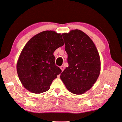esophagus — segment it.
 I'll list each match as a JSON object with an SVG mask.
<instances>
[{
	"label": "esophagus",
	"instance_id": "1",
	"mask_svg": "<svg viewBox=\"0 0 122 122\" xmlns=\"http://www.w3.org/2000/svg\"><path fill=\"white\" fill-rule=\"evenodd\" d=\"M60 68H61V71L62 72L64 70V66H61L60 67Z\"/></svg>",
	"mask_w": 122,
	"mask_h": 122
}]
</instances>
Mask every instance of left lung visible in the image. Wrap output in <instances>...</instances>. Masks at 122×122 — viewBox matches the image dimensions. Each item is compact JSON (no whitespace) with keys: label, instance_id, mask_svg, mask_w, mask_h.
<instances>
[{"label":"left lung","instance_id":"8db88e82","mask_svg":"<svg viewBox=\"0 0 122 122\" xmlns=\"http://www.w3.org/2000/svg\"><path fill=\"white\" fill-rule=\"evenodd\" d=\"M69 67L60 76L72 93L81 95L93 86L100 73L101 62L93 41L81 30L75 29L62 34Z\"/></svg>","mask_w":122,"mask_h":122}]
</instances>
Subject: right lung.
Listing matches in <instances>:
<instances>
[{
    "label": "right lung",
    "mask_w": 122,
    "mask_h": 122,
    "mask_svg": "<svg viewBox=\"0 0 122 122\" xmlns=\"http://www.w3.org/2000/svg\"><path fill=\"white\" fill-rule=\"evenodd\" d=\"M61 34L44 31L33 36L22 50L17 63L18 77L23 86L35 94L49 90L61 72L55 64V50L64 45Z\"/></svg>",
    "instance_id": "obj_1"
}]
</instances>
